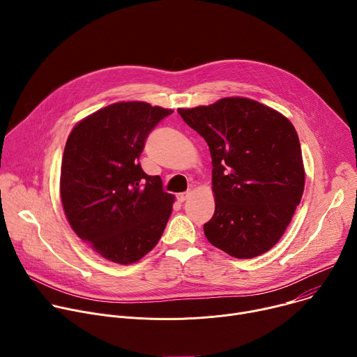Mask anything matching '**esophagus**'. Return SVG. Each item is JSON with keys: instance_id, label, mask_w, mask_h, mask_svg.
Instances as JSON below:
<instances>
[{"instance_id": "34e87169", "label": "esophagus", "mask_w": 357, "mask_h": 357, "mask_svg": "<svg viewBox=\"0 0 357 357\" xmlns=\"http://www.w3.org/2000/svg\"><path fill=\"white\" fill-rule=\"evenodd\" d=\"M189 195H190L189 192H183V193H179V195L176 196V199H178V202H179V203H183V202L189 197Z\"/></svg>"}]
</instances>
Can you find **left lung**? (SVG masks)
<instances>
[{"label": "left lung", "instance_id": "1", "mask_svg": "<svg viewBox=\"0 0 357 357\" xmlns=\"http://www.w3.org/2000/svg\"><path fill=\"white\" fill-rule=\"evenodd\" d=\"M178 113L211 149L216 208L203 225L206 238L236 259L268 251L288 227L305 186L292 123L244 97Z\"/></svg>", "mask_w": 357, "mask_h": 357}]
</instances>
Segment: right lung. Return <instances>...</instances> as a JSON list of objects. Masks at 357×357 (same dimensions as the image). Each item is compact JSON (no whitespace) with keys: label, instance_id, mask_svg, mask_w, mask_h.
I'll use <instances>...</instances> for the list:
<instances>
[{"label":"right lung","instance_id":"add662e5","mask_svg":"<svg viewBox=\"0 0 357 357\" xmlns=\"http://www.w3.org/2000/svg\"><path fill=\"white\" fill-rule=\"evenodd\" d=\"M172 110L120 101L75 126L65 145L61 199L73 231L101 257L132 264L160 241L175 196L138 160L148 134Z\"/></svg>","mask_w":357,"mask_h":357}]
</instances>
